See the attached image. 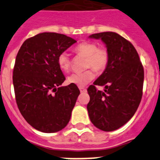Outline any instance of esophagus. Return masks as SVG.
<instances>
[{"label":"esophagus","mask_w":160,"mask_h":160,"mask_svg":"<svg viewBox=\"0 0 160 160\" xmlns=\"http://www.w3.org/2000/svg\"><path fill=\"white\" fill-rule=\"evenodd\" d=\"M80 91L81 92H86V88H84V87H80Z\"/></svg>","instance_id":"esophagus-1"}]
</instances>
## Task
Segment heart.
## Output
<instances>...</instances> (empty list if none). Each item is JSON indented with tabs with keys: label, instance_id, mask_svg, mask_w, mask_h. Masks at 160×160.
I'll list each match as a JSON object with an SVG mask.
<instances>
[{
	"label": "heart",
	"instance_id": "1",
	"mask_svg": "<svg viewBox=\"0 0 160 160\" xmlns=\"http://www.w3.org/2000/svg\"><path fill=\"white\" fill-rule=\"evenodd\" d=\"M77 54L86 57L85 68H91L96 72H102L107 68L109 61V54L105 48L98 47L94 42H82L75 49ZM58 64L63 72H68L71 68V59L67 52H62L58 56ZM94 78V72L88 69L82 72H76L68 78V83L79 87L84 86Z\"/></svg>",
	"mask_w": 160,
	"mask_h": 160
}]
</instances>
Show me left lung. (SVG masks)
Segmentation results:
<instances>
[{
  "label": "left lung",
  "mask_w": 160,
  "mask_h": 160,
  "mask_svg": "<svg viewBox=\"0 0 160 160\" xmlns=\"http://www.w3.org/2000/svg\"><path fill=\"white\" fill-rule=\"evenodd\" d=\"M107 46L109 61L103 73L88 88V116L99 129L111 132L133 116L142 97L144 69L136 49L125 38L112 32L89 36ZM104 86V92L96 86Z\"/></svg>",
  "instance_id": "obj_1"
}]
</instances>
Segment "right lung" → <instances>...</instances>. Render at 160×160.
Returning a JSON list of instances; mask_svg holds the SVG:
<instances>
[{
  "mask_svg": "<svg viewBox=\"0 0 160 160\" xmlns=\"http://www.w3.org/2000/svg\"><path fill=\"white\" fill-rule=\"evenodd\" d=\"M76 42L66 35L43 32L27 39L16 56L13 71L18 110L32 127L51 133L67 126L80 90L66 80L58 56Z\"/></svg>",
  "mask_w": 160,
  "mask_h": 160,
  "instance_id": "add662e5",
  "label": "right lung"
}]
</instances>
